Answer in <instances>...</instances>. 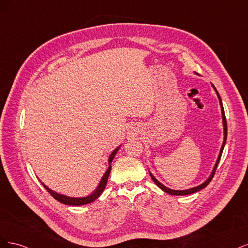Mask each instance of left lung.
Listing matches in <instances>:
<instances>
[{
    "label": "left lung",
    "mask_w": 248,
    "mask_h": 248,
    "mask_svg": "<svg viewBox=\"0 0 248 248\" xmlns=\"http://www.w3.org/2000/svg\"><path fill=\"white\" fill-rule=\"evenodd\" d=\"M214 87V86H213ZM215 89V88H214ZM215 91H216V93H217V96H218V98H219V103H220V107H221V114H222V122H223V130H224V140H223V144H222V146H221V149H220V153H219V156H218V158H217V161H216V164H215V167H214V169H213V170H212V174H211V176L209 177V179L207 180L206 182H204L202 184H201V185H199V186H197V187H193V188H190V189H186V190H172V189H170V188H168V187H166L164 185H162L158 180H157L152 174H150V176H151V178H152V180L153 181L155 182V184L159 187V188H161L164 192H168L169 194H172V196H187V194H191V193H194V192H197V191H199V190H201V189H202V188H205V187L211 182V180H212V178L214 177V175H215V171H216V168H217V166H218V162H219V160H220V157H221V154H222V151H223V148H224V145H226V140H227V136H228V126H227V120H226V115H224V109H223V107H222V102H221V98H220V96H219V94H218V92H217V90L215 89Z\"/></svg>",
    "instance_id": "1"
}]
</instances>
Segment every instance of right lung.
Segmentation results:
<instances>
[{"label": "right lung", "instance_id": "add662e5", "mask_svg": "<svg viewBox=\"0 0 248 248\" xmlns=\"http://www.w3.org/2000/svg\"><path fill=\"white\" fill-rule=\"evenodd\" d=\"M119 150V147L115 150L114 152H112L109 156V159H108V163L110 164V162L112 161V159H114L115 155L117 154V151ZM110 169L111 167L109 166L108 170L106 171V174L103 175L101 181L98 185V187H97V189L92 193L90 194V196L86 197V198H69V197H66V196H62V194H59L55 191L50 190L49 188H47V187L43 184L44 188H46L49 193L50 196L52 198H55L58 202H62V204H65V205H72V206H80V205H86V204H90V202H92L93 201H95L97 198H99L100 194L102 193V191L104 190V188H106L107 186V183H108V176H109V172H110Z\"/></svg>", "mask_w": 248, "mask_h": 248}]
</instances>
